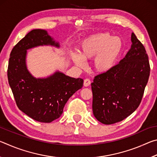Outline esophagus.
I'll list each match as a JSON object with an SVG mask.
<instances>
[{"mask_svg": "<svg viewBox=\"0 0 157 157\" xmlns=\"http://www.w3.org/2000/svg\"><path fill=\"white\" fill-rule=\"evenodd\" d=\"M90 84H91V80H90V79H88V78L85 79L84 80V86H89Z\"/></svg>", "mask_w": 157, "mask_h": 157, "instance_id": "obj_1", "label": "esophagus"}]
</instances>
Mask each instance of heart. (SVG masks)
Returning a JSON list of instances; mask_svg holds the SVG:
<instances>
[{
    "label": "heart",
    "instance_id": "b5f03b06",
    "mask_svg": "<svg viewBox=\"0 0 157 157\" xmlns=\"http://www.w3.org/2000/svg\"><path fill=\"white\" fill-rule=\"evenodd\" d=\"M123 49V44L118 37L109 33H100L88 37L81 44L79 55L74 52L71 58L78 67L86 65L84 60L94 57L93 66L97 72L105 73L116 64Z\"/></svg>",
    "mask_w": 157,
    "mask_h": 157
}]
</instances>
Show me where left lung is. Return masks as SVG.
Here are the masks:
<instances>
[{"instance_id":"obj_1","label":"left lung","mask_w":157,"mask_h":157,"mask_svg":"<svg viewBox=\"0 0 157 157\" xmlns=\"http://www.w3.org/2000/svg\"><path fill=\"white\" fill-rule=\"evenodd\" d=\"M132 47L123 59L91 83L93 112L105 124L121 122L139 107L150 76L145 48L132 34Z\"/></svg>"}]
</instances>
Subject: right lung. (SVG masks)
<instances>
[{
  "instance_id": "obj_1",
  "label": "right lung",
  "mask_w": 157,
  "mask_h": 157,
  "mask_svg": "<svg viewBox=\"0 0 157 157\" xmlns=\"http://www.w3.org/2000/svg\"><path fill=\"white\" fill-rule=\"evenodd\" d=\"M51 45L59 47L47 32L35 29L28 33L10 53L7 78L17 107L34 120L51 123L59 118L69 98L83 86V79L56 72L47 78L36 79L25 64L27 50Z\"/></svg>"
}]
</instances>
